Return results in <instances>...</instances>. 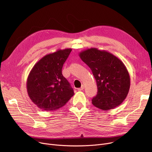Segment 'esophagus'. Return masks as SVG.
<instances>
[{"label":"esophagus","instance_id":"34e87169","mask_svg":"<svg viewBox=\"0 0 152 152\" xmlns=\"http://www.w3.org/2000/svg\"><path fill=\"white\" fill-rule=\"evenodd\" d=\"M84 88V85H82L81 87H80L79 88H77V90H78L79 91H81V90H83Z\"/></svg>","mask_w":152,"mask_h":152}]
</instances>
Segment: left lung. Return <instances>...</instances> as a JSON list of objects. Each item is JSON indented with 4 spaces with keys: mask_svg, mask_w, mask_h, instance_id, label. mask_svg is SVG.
Masks as SVG:
<instances>
[{
    "mask_svg": "<svg viewBox=\"0 0 152 152\" xmlns=\"http://www.w3.org/2000/svg\"><path fill=\"white\" fill-rule=\"evenodd\" d=\"M80 58L91 69L98 92L92 104L103 110L114 109L128 95L130 77L126 67L118 57L104 50L90 48L79 53Z\"/></svg>",
    "mask_w": 152,
    "mask_h": 152,
    "instance_id": "obj_1",
    "label": "left lung"
}]
</instances>
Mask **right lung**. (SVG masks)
<instances>
[{
	"instance_id": "add662e5",
	"label": "right lung",
	"mask_w": 152,
	"mask_h": 152,
	"mask_svg": "<svg viewBox=\"0 0 152 152\" xmlns=\"http://www.w3.org/2000/svg\"><path fill=\"white\" fill-rule=\"evenodd\" d=\"M72 49H59L40 59L27 80V91L32 102L43 110L64 106L74 95L73 89L62 75L63 65Z\"/></svg>"
}]
</instances>
